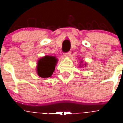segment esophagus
Segmentation results:
<instances>
[{
    "instance_id": "1",
    "label": "esophagus",
    "mask_w": 123,
    "mask_h": 123,
    "mask_svg": "<svg viewBox=\"0 0 123 123\" xmlns=\"http://www.w3.org/2000/svg\"><path fill=\"white\" fill-rule=\"evenodd\" d=\"M71 55V52H68L67 53H65V54H63V56L64 57H68L69 56H70Z\"/></svg>"
}]
</instances>
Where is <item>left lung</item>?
Segmentation results:
<instances>
[{
	"mask_svg": "<svg viewBox=\"0 0 123 123\" xmlns=\"http://www.w3.org/2000/svg\"><path fill=\"white\" fill-rule=\"evenodd\" d=\"M81 62H83V61H81ZM85 66L86 67V64H85ZM80 67H83V66H80Z\"/></svg>",
	"mask_w": 123,
	"mask_h": 123,
	"instance_id": "8db88e82",
	"label": "left lung"
}]
</instances>
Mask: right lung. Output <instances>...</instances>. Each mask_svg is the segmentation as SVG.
Listing matches in <instances>:
<instances>
[{"mask_svg": "<svg viewBox=\"0 0 123 123\" xmlns=\"http://www.w3.org/2000/svg\"><path fill=\"white\" fill-rule=\"evenodd\" d=\"M58 59L54 56L46 55L38 59L37 65V73L38 76L43 79L52 77Z\"/></svg>", "mask_w": 123, "mask_h": 123, "instance_id": "add662e5", "label": "right lung"}]
</instances>
